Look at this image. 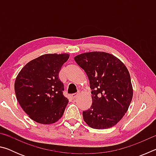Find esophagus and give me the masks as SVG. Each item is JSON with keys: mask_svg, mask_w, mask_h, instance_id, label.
<instances>
[{"mask_svg": "<svg viewBox=\"0 0 156 156\" xmlns=\"http://www.w3.org/2000/svg\"><path fill=\"white\" fill-rule=\"evenodd\" d=\"M78 95H79V93H76V94H72V98H73V99H75V98H77V97L78 96Z\"/></svg>", "mask_w": 156, "mask_h": 156, "instance_id": "34e87169", "label": "esophagus"}]
</instances>
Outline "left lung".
Returning a JSON list of instances; mask_svg holds the SVG:
<instances>
[{"label":"left lung","instance_id":"left-lung-1","mask_svg":"<svg viewBox=\"0 0 156 156\" xmlns=\"http://www.w3.org/2000/svg\"><path fill=\"white\" fill-rule=\"evenodd\" d=\"M75 61L84 69L92 89V105L83 112V119L96 129L111 128L122 119L133 98L129 72L121 60L109 53L79 54Z\"/></svg>","mask_w":156,"mask_h":156}]
</instances>
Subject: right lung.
<instances>
[{"label":"right lung","mask_w":156,"mask_h":156,"mask_svg":"<svg viewBox=\"0 0 156 156\" xmlns=\"http://www.w3.org/2000/svg\"><path fill=\"white\" fill-rule=\"evenodd\" d=\"M69 54H47L27 62L18 73L15 94L23 110L35 122L51 125L58 121L69 102L58 78Z\"/></svg>","instance_id":"right-lung-1"}]
</instances>
